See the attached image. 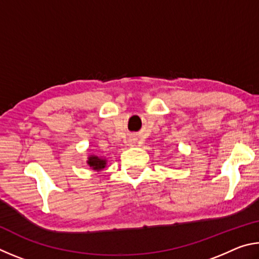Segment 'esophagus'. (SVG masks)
<instances>
[{"mask_svg": "<svg viewBox=\"0 0 259 259\" xmlns=\"http://www.w3.org/2000/svg\"><path fill=\"white\" fill-rule=\"evenodd\" d=\"M130 144H134V143H133V142H131V143H130Z\"/></svg>", "mask_w": 259, "mask_h": 259, "instance_id": "34e87169", "label": "esophagus"}]
</instances>
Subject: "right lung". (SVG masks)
Masks as SVG:
<instances>
[{
	"label": "right lung",
	"instance_id": "obj_1",
	"mask_svg": "<svg viewBox=\"0 0 259 259\" xmlns=\"http://www.w3.org/2000/svg\"><path fill=\"white\" fill-rule=\"evenodd\" d=\"M106 159H103V157H98L96 155H89L88 157L87 163L89 164V166L95 171H100L103 170L105 166H106Z\"/></svg>",
	"mask_w": 259,
	"mask_h": 259
}]
</instances>
